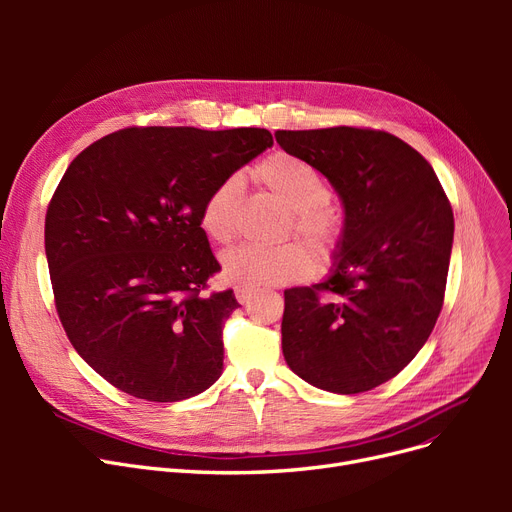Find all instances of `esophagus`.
Returning a JSON list of instances; mask_svg holds the SVG:
<instances>
[{
  "label": "esophagus",
  "instance_id": "34e87169",
  "mask_svg": "<svg viewBox=\"0 0 512 512\" xmlns=\"http://www.w3.org/2000/svg\"><path fill=\"white\" fill-rule=\"evenodd\" d=\"M253 294H255V290L249 288V286H236L234 288V297L240 305H247L253 299Z\"/></svg>",
  "mask_w": 512,
  "mask_h": 512
}]
</instances>
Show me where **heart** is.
Returning a JSON list of instances; mask_svg holds the SVG:
<instances>
[{"mask_svg": "<svg viewBox=\"0 0 512 512\" xmlns=\"http://www.w3.org/2000/svg\"><path fill=\"white\" fill-rule=\"evenodd\" d=\"M255 180L292 211L294 232L328 257L340 238V222L328 209L330 186L307 161L276 153L257 166ZM240 180L226 178L213 186L201 209V228L215 242H230L236 232ZM315 272L313 253L301 242L263 249L240 245L222 259V274L238 286H282L309 278Z\"/></svg>", "mask_w": 512, "mask_h": 512, "instance_id": "obj_1", "label": "heart"}]
</instances>
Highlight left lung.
Masks as SVG:
<instances>
[{"instance_id":"obj_1","label":"left lung","mask_w":512,"mask_h":512,"mask_svg":"<svg viewBox=\"0 0 512 512\" xmlns=\"http://www.w3.org/2000/svg\"><path fill=\"white\" fill-rule=\"evenodd\" d=\"M276 141L324 174L344 209L328 278L284 292V359L319 390L367 392L405 369L436 326L452 207L427 159L384 130H278Z\"/></svg>"}]
</instances>
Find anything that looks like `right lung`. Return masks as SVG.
Returning <instances> with one entry per match:
<instances>
[{
  "label": "right lung",
  "instance_id": "1",
  "mask_svg": "<svg viewBox=\"0 0 512 512\" xmlns=\"http://www.w3.org/2000/svg\"><path fill=\"white\" fill-rule=\"evenodd\" d=\"M270 130L126 128L74 157L45 215V255L62 326L103 380L151 402L218 382L232 290L201 209L215 184L267 147Z\"/></svg>",
  "mask_w": 512,
  "mask_h": 512
}]
</instances>
